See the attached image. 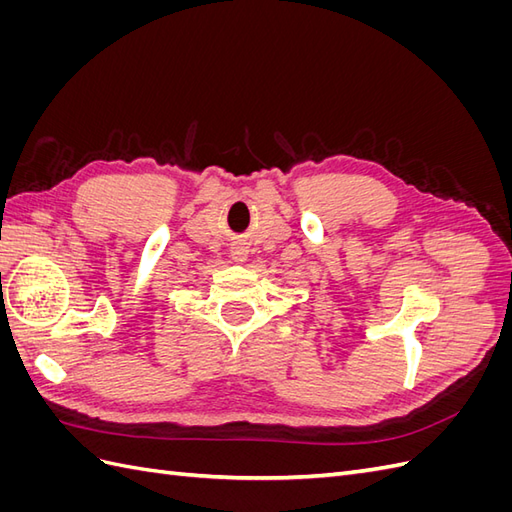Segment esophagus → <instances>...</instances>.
Here are the masks:
<instances>
[{
	"label": "esophagus",
	"instance_id": "34e87169",
	"mask_svg": "<svg viewBox=\"0 0 512 512\" xmlns=\"http://www.w3.org/2000/svg\"><path fill=\"white\" fill-rule=\"evenodd\" d=\"M247 254H250V250H247V245L241 243V241L230 247V258L235 260V262H239V265L247 260Z\"/></svg>",
	"mask_w": 512,
	"mask_h": 512
}]
</instances>
